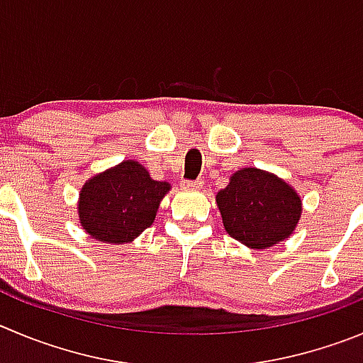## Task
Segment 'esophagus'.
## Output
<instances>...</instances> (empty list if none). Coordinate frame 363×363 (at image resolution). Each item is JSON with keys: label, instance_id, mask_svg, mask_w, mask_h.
Masks as SVG:
<instances>
[{"label": "esophagus", "instance_id": "obj_1", "mask_svg": "<svg viewBox=\"0 0 363 363\" xmlns=\"http://www.w3.org/2000/svg\"><path fill=\"white\" fill-rule=\"evenodd\" d=\"M202 186H204V181H202V179H195V181L184 182V188L188 189H201Z\"/></svg>", "mask_w": 363, "mask_h": 363}]
</instances>
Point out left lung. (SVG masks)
Wrapping results in <instances>:
<instances>
[{
	"label": "left lung",
	"instance_id": "8db88e82",
	"mask_svg": "<svg viewBox=\"0 0 363 363\" xmlns=\"http://www.w3.org/2000/svg\"><path fill=\"white\" fill-rule=\"evenodd\" d=\"M216 206L229 236L250 249H267L289 238L303 213L296 189L258 168L235 172L216 193Z\"/></svg>",
	"mask_w": 363,
	"mask_h": 363
}]
</instances>
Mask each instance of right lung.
I'll return each instance as SVG.
<instances>
[{
	"mask_svg": "<svg viewBox=\"0 0 363 363\" xmlns=\"http://www.w3.org/2000/svg\"><path fill=\"white\" fill-rule=\"evenodd\" d=\"M168 182L154 181L138 161H123L82 186L79 218L87 235L104 243H128L150 228Z\"/></svg>",
	"mask_w": 363,
	"mask_h": 363,
	"instance_id": "right-lung-1",
	"label": "right lung"
}]
</instances>
